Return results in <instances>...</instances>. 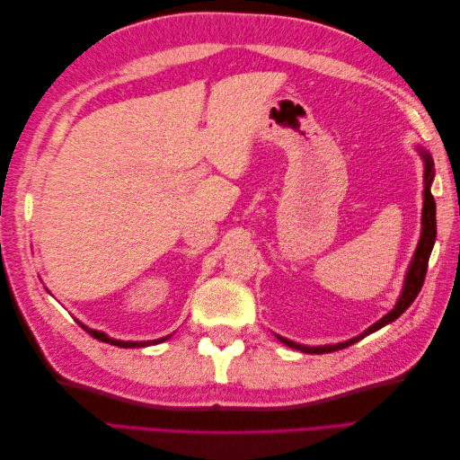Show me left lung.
<instances>
[{
    "label": "left lung",
    "instance_id": "8db88e82",
    "mask_svg": "<svg viewBox=\"0 0 460 460\" xmlns=\"http://www.w3.org/2000/svg\"><path fill=\"white\" fill-rule=\"evenodd\" d=\"M420 155L424 159L422 232H420V242H419V245H416V252H414V257L411 261V267H409L407 276H405V284H402V291H401V296H399V299L395 303V307L389 311L385 316H382L378 323L372 324L368 330H365L363 333H358L357 338H353L349 341H341V343H336V345L307 347V345H301V343H296V341H289V340H286L282 336H276L282 343H286L288 347H294V349H299L303 353H311V355H323V353L340 351V349H345V347L357 343L358 340L367 338L368 333L384 328L389 323H394V320H397L402 313H405L411 307L412 301L416 299V296L420 294V288L424 284L426 270H428L429 253H431V249H434V243H436V201H434V196H431V191H429V186H431V182H434V174H436L434 172V161H431L429 153H426L424 149H420Z\"/></svg>",
    "mask_w": 460,
    "mask_h": 460
}]
</instances>
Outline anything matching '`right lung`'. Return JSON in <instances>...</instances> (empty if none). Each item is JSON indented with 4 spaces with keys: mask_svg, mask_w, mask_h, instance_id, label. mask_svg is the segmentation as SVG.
Masks as SVG:
<instances>
[{
    "mask_svg": "<svg viewBox=\"0 0 460 460\" xmlns=\"http://www.w3.org/2000/svg\"><path fill=\"white\" fill-rule=\"evenodd\" d=\"M80 324V323H78ZM82 328H84L92 338H95V340H100V341H105V343H111V345H117V347H124V349H134V347H147V345H155V343H161V341H166L169 340L171 336H164V338H159V340H153V341H120V340H113V338H109L107 333H103V332H100V330H92V328H88V326H84V324H80Z\"/></svg>",
    "mask_w": 460,
    "mask_h": 460,
    "instance_id": "right-lung-1",
    "label": "right lung"
}]
</instances>
